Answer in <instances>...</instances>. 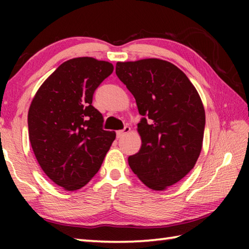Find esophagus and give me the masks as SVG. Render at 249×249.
I'll return each mask as SVG.
<instances>
[{"label":"esophagus","mask_w":249,"mask_h":249,"mask_svg":"<svg viewBox=\"0 0 249 249\" xmlns=\"http://www.w3.org/2000/svg\"><path fill=\"white\" fill-rule=\"evenodd\" d=\"M130 130V127H128V126H125L124 129H121V130H117L116 132V135H117V138H122L124 136V135H126L127 133H129Z\"/></svg>","instance_id":"34e87169"}]
</instances>
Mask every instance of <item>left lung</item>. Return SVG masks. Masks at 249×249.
Returning <instances> with one entry per match:
<instances>
[{"label": "left lung", "mask_w": 249, "mask_h": 249, "mask_svg": "<svg viewBox=\"0 0 249 249\" xmlns=\"http://www.w3.org/2000/svg\"><path fill=\"white\" fill-rule=\"evenodd\" d=\"M116 75L136 100L142 115V146L128 157L130 169L146 187L166 190L195 167L205 126L199 93L187 75L157 58L117 62Z\"/></svg>", "instance_id": "left-lung-1"}]
</instances>
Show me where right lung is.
Listing matches in <instances>:
<instances>
[{"label": "right lung", "instance_id": "obj_1", "mask_svg": "<svg viewBox=\"0 0 249 249\" xmlns=\"http://www.w3.org/2000/svg\"><path fill=\"white\" fill-rule=\"evenodd\" d=\"M111 62L79 57L41 84L28 109L29 141L48 178L67 191L84 187L102 165L116 134L102 128L93 93L113 72Z\"/></svg>", "mask_w": 249, "mask_h": 249}]
</instances>
